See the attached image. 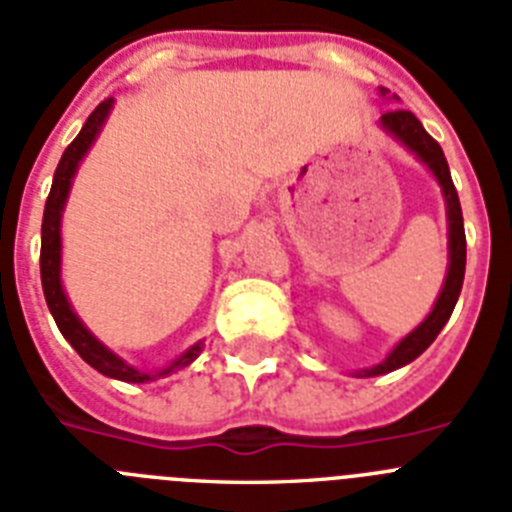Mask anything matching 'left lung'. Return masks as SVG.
I'll list each match as a JSON object with an SVG mask.
<instances>
[{"instance_id":"8db88e82","label":"left lung","mask_w":512,"mask_h":512,"mask_svg":"<svg viewBox=\"0 0 512 512\" xmlns=\"http://www.w3.org/2000/svg\"><path fill=\"white\" fill-rule=\"evenodd\" d=\"M388 93V90H382ZM382 127L390 132L393 137H398L409 150H414L416 156L427 163L432 174L437 176V182L442 187V195H445V203H448V226H450V265H448V278H445V286H442L440 296H437L435 309L429 312L427 320L403 338L390 356L382 364L372 369H364V377L372 375H385V372H393V369L403 367V364L414 362L416 356L427 351V346L437 338V333L442 330V325L450 320L453 315L455 302L461 296L463 286V273H466V231H463V213L461 203H458V192H455V184L450 179L448 161H445V153H442L440 143L435 137L429 135L422 127V122L406 109H390L382 114Z\"/></svg>"}]
</instances>
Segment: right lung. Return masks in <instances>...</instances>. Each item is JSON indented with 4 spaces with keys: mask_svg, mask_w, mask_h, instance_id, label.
I'll list each match as a JSON object with an SVG mask.
<instances>
[{
    "mask_svg": "<svg viewBox=\"0 0 512 512\" xmlns=\"http://www.w3.org/2000/svg\"><path fill=\"white\" fill-rule=\"evenodd\" d=\"M111 101L114 98H106L93 109V114L88 117V122L83 124L80 135L67 145V150L62 153V161H59L57 171H54V182H51V192L46 197L44 208V223H41V286H44L46 304H49L51 315L57 320V328L62 330V336L72 343V349L83 356L85 362L93 369H98L101 375L114 377V380L122 382H148L156 380V377L169 375L174 369L187 367L190 362H195V356L203 349V341L195 343L190 351H184L179 359L169 364L166 369H161L158 375H150V372H140V369L124 364L117 354H111L103 343H98L96 338L90 336L88 328L83 322L77 320V315L72 312L70 302L62 291V281H59V252H62V236H59V221H62V208L64 200L70 195L72 176L77 171V163L83 161V156L88 153V148L93 145L96 135L101 132V124L106 122L111 111Z\"/></svg>",
    "mask_w": 512,
    "mask_h": 512,
    "instance_id": "obj_1",
    "label": "right lung"
}]
</instances>
